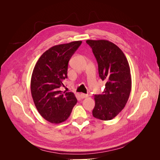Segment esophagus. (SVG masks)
I'll list each match as a JSON object with an SVG mask.
<instances>
[{"label":"esophagus","instance_id":"1","mask_svg":"<svg viewBox=\"0 0 160 160\" xmlns=\"http://www.w3.org/2000/svg\"><path fill=\"white\" fill-rule=\"evenodd\" d=\"M80 96H81V98H82V99H84V98H88V94H84V93H81V95H80Z\"/></svg>","mask_w":160,"mask_h":160}]
</instances>
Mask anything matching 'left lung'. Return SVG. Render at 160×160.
I'll return each instance as SVG.
<instances>
[{
	"label": "left lung",
	"instance_id": "left-lung-1",
	"mask_svg": "<svg viewBox=\"0 0 160 160\" xmlns=\"http://www.w3.org/2000/svg\"><path fill=\"white\" fill-rule=\"evenodd\" d=\"M98 63L99 77L105 81L102 94L95 95L93 117L103 121L113 119L126 105L132 89L128 61L119 48L107 40H87Z\"/></svg>",
	"mask_w": 160,
	"mask_h": 160
}]
</instances>
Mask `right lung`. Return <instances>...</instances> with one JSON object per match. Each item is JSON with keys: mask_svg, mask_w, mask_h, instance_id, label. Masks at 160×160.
Returning <instances> with one entry per match:
<instances>
[{"mask_svg": "<svg viewBox=\"0 0 160 160\" xmlns=\"http://www.w3.org/2000/svg\"><path fill=\"white\" fill-rule=\"evenodd\" d=\"M81 41L53 46L40 57L34 67L31 91L35 107L42 117L52 123L65 122L77 100L73 93L60 90L67 78L68 63Z\"/></svg>", "mask_w": 160, "mask_h": 160, "instance_id": "obj_1", "label": "right lung"}]
</instances>
